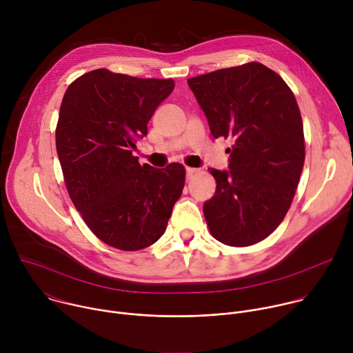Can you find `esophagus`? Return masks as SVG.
I'll use <instances>...</instances> for the list:
<instances>
[{
  "mask_svg": "<svg viewBox=\"0 0 353 353\" xmlns=\"http://www.w3.org/2000/svg\"><path fill=\"white\" fill-rule=\"evenodd\" d=\"M198 173V169H194V168H185V176L187 179H191L194 174Z\"/></svg>",
  "mask_w": 353,
  "mask_h": 353,
  "instance_id": "34e87169",
  "label": "esophagus"
}]
</instances>
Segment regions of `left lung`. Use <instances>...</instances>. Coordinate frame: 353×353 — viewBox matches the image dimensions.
<instances>
[{
  "label": "left lung",
  "mask_w": 353,
  "mask_h": 353,
  "mask_svg": "<svg viewBox=\"0 0 353 353\" xmlns=\"http://www.w3.org/2000/svg\"><path fill=\"white\" fill-rule=\"evenodd\" d=\"M214 138H232L226 170L210 169L216 190L204 203L212 236L244 247L283 221L305 163L303 123L285 81L260 63L187 81Z\"/></svg>",
  "instance_id": "obj_1"
}]
</instances>
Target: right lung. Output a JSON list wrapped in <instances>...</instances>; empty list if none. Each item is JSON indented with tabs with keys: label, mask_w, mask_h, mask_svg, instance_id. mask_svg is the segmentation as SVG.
I'll return each instance as SVG.
<instances>
[{
	"label": "right lung",
	"mask_w": 353,
	"mask_h": 353,
	"mask_svg": "<svg viewBox=\"0 0 353 353\" xmlns=\"http://www.w3.org/2000/svg\"><path fill=\"white\" fill-rule=\"evenodd\" d=\"M173 89V79L100 68L75 79L63 97L56 146L68 194L88 228L119 250L158 241L183 192V165L141 166L132 155Z\"/></svg>",
	"instance_id": "right-lung-1"
}]
</instances>
